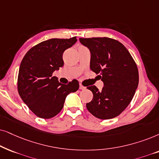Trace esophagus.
Listing matches in <instances>:
<instances>
[{
    "instance_id": "esophagus-1",
    "label": "esophagus",
    "mask_w": 159,
    "mask_h": 159,
    "mask_svg": "<svg viewBox=\"0 0 159 159\" xmlns=\"http://www.w3.org/2000/svg\"><path fill=\"white\" fill-rule=\"evenodd\" d=\"M79 89H81V90H84L86 89V87H85V86H84L83 85H82V84H80V85H79Z\"/></svg>"
}]
</instances>
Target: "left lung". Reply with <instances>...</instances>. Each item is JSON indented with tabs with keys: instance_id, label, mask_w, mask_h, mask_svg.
I'll return each mask as SVG.
<instances>
[{
	"instance_id": "1",
	"label": "left lung",
	"mask_w": 159,
	"mask_h": 159,
	"mask_svg": "<svg viewBox=\"0 0 159 159\" xmlns=\"http://www.w3.org/2000/svg\"><path fill=\"white\" fill-rule=\"evenodd\" d=\"M91 52L90 68L104 83L102 91L88 86L93 99L87 110L99 119L120 115L134 97L139 83L137 66L132 55L120 42L107 37L79 39Z\"/></svg>"
}]
</instances>
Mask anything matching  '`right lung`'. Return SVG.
<instances>
[{
  "instance_id": "add662e5",
  "label": "right lung",
  "mask_w": 159,
  "mask_h": 159,
  "mask_svg": "<svg viewBox=\"0 0 159 159\" xmlns=\"http://www.w3.org/2000/svg\"><path fill=\"white\" fill-rule=\"evenodd\" d=\"M76 41V36L48 39L32 47L23 57L17 90L23 102L38 117L48 119L57 115L67 95L79 88L77 80L63 84L52 76L54 70L64 65L63 53Z\"/></svg>"
}]
</instances>
